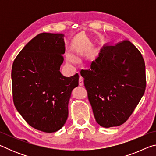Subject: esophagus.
<instances>
[{"mask_svg": "<svg viewBox=\"0 0 156 156\" xmlns=\"http://www.w3.org/2000/svg\"><path fill=\"white\" fill-rule=\"evenodd\" d=\"M79 84L80 86H83L84 84V78L81 76L79 77Z\"/></svg>", "mask_w": 156, "mask_h": 156, "instance_id": "obj_1", "label": "esophagus"}]
</instances>
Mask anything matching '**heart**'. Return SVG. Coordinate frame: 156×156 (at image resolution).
<instances>
[{
  "mask_svg": "<svg viewBox=\"0 0 156 156\" xmlns=\"http://www.w3.org/2000/svg\"><path fill=\"white\" fill-rule=\"evenodd\" d=\"M67 60H68V61L70 62H75L77 61L78 58L74 54H69L67 56Z\"/></svg>",
  "mask_w": 156,
  "mask_h": 156,
  "instance_id": "obj_1",
  "label": "heart"
}]
</instances>
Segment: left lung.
Wrapping results in <instances>:
<instances>
[{
	"mask_svg": "<svg viewBox=\"0 0 156 156\" xmlns=\"http://www.w3.org/2000/svg\"><path fill=\"white\" fill-rule=\"evenodd\" d=\"M81 76L95 119L105 128L125 123L146 88L144 60L126 40L104 46L91 68L83 70Z\"/></svg>",
	"mask_w": 156,
	"mask_h": 156,
	"instance_id": "8db88e82",
	"label": "left lung"
}]
</instances>
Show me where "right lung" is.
<instances>
[{"label":"right lung","mask_w":156,"mask_h":156,"mask_svg":"<svg viewBox=\"0 0 156 156\" xmlns=\"http://www.w3.org/2000/svg\"><path fill=\"white\" fill-rule=\"evenodd\" d=\"M64 36L39 34L23 47L12 65L15 107L31 126L46 133L64 126L72 91L78 86V73L65 77L60 72L65 52Z\"/></svg>","instance_id":"1"}]
</instances>
